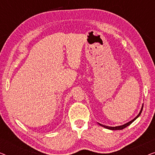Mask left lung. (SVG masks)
Instances as JSON below:
<instances>
[{"instance_id":"1","label":"left lung","mask_w":155,"mask_h":155,"mask_svg":"<svg viewBox=\"0 0 155 155\" xmlns=\"http://www.w3.org/2000/svg\"><path fill=\"white\" fill-rule=\"evenodd\" d=\"M143 106H142V108H141V110H140V113L138 114V115H137L136 117H135V118H133V119L132 120H130V121H129L128 123H127V124H124V125H122V126H115V127H111V126H104V125H102V124H99V125H100L101 126H102V127H104V128H107V129H109V130H122V129H124V128H126L127 126H128L129 125H130L131 124H132V123L134 121V120L136 119L137 118H138L139 116H140V115L141 114V113H142V111H143Z\"/></svg>"}]
</instances>
